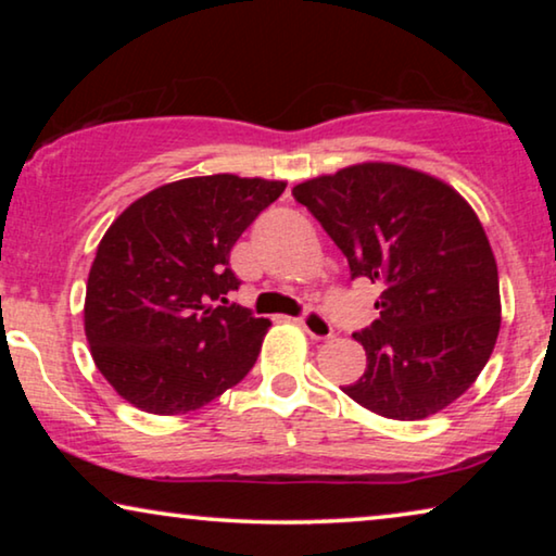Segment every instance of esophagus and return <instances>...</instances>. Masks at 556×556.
Segmentation results:
<instances>
[{"label":"esophagus","instance_id":"obj_1","mask_svg":"<svg viewBox=\"0 0 556 556\" xmlns=\"http://www.w3.org/2000/svg\"><path fill=\"white\" fill-rule=\"evenodd\" d=\"M299 326L308 333L311 339H331L333 326L318 308H308L306 314L299 316Z\"/></svg>","mask_w":556,"mask_h":556}]
</instances>
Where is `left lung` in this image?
I'll use <instances>...</instances> for the list:
<instances>
[{
    "label": "left lung",
    "instance_id": "1",
    "mask_svg": "<svg viewBox=\"0 0 556 556\" xmlns=\"http://www.w3.org/2000/svg\"><path fill=\"white\" fill-rule=\"evenodd\" d=\"M293 197L346 255L352 280L382 286L379 318L354 331L367 369L341 390L390 420H422L458 400L501 326L496 261L470 204L397 164L349 166Z\"/></svg>",
    "mask_w": 556,
    "mask_h": 556
}]
</instances>
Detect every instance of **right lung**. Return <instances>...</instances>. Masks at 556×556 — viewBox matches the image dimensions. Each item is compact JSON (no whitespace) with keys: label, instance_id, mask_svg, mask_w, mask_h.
<instances>
[{"label":"right lung","instance_id":"1","mask_svg":"<svg viewBox=\"0 0 556 556\" xmlns=\"http://www.w3.org/2000/svg\"><path fill=\"white\" fill-rule=\"evenodd\" d=\"M286 181L212 174L164 185L118 215L86 288V337L121 397L154 415L207 405L253 369L268 318L227 301L230 250Z\"/></svg>","mask_w":556,"mask_h":556}]
</instances>
